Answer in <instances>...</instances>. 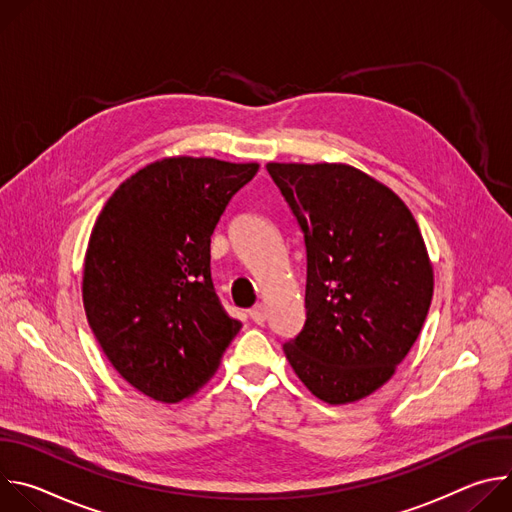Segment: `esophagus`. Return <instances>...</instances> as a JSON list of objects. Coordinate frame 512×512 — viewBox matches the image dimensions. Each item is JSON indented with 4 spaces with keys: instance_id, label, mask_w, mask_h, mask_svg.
Returning <instances> with one entry per match:
<instances>
[{
    "instance_id": "34e87169",
    "label": "esophagus",
    "mask_w": 512,
    "mask_h": 512,
    "mask_svg": "<svg viewBox=\"0 0 512 512\" xmlns=\"http://www.w3.org/2000/svg\"><path fill=\"white\" fill-rule=\"evenodd\" d=\"M249 318L255 322V324H263L267 320V310L263 304H257L249 310Z\"/></svg>"
}]
</instances>
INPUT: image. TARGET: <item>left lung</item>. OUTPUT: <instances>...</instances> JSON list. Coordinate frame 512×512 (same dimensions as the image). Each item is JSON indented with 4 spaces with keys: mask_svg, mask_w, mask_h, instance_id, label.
Listing matches in <instances>:
<instances>
[{
    "mask_svg": "<svg viewBox=\"0 0 512 512\" xmlns=\"http://www.w3.org/2000/svg\"><path fill=\"white\" fill-rule=\"evenodd\" d=\"M306 245V322L283 344L300 381L330 405L375 393L407 356L433 296V269L405 202L346 164H267Z\"/></svg>",
    "mask_w": 512,
    "mask_h": 512,
    "instance_id": "1",
    "label": "left lung"
}]
</instances>
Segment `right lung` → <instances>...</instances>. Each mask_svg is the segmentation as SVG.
<instances>
[{
  "label": "right lung",
  "mask_w": 512,
  "mask_h": 512,
  "mask_svg": "<svg viewBox=\"0 0 512 512\" xmlns=\"http://www.w3.org/2000/svg\"><path fill=\"white\" fill-rule=\"evenodd\" d=\"M259 164L166 158L127 178L91 233L83 304L115 371L162 403L194 395L241 330L210 277V237Z\"/></svg>",
  "instance_id": "add662e5"
}]
</instances>
